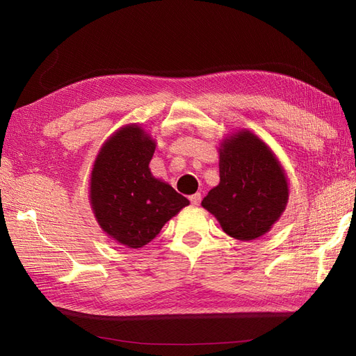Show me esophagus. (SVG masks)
<instances>
[{
	"instance_id": "obj_1",
	"label": "esophagus",
	"mask_w": 356,
	"mask_h": 356,
	"mask_svg": "<svg viewBox=\"0 0 356 356\" xmlns=\"http://www.w3.org/2000/svg\"><path fill=\"white\" fill-rule=\"evenodd\" d=\"M200 200H202V195H200V193H195V195L190 196V202H191V204H195V207H199Z\"/></svg>"
}]
</instances>
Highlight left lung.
Wrapping results in <instances>:
<instances>
[{"mask_svg": "<svg viewBox=\"0 0 356 356\" xmlns=\"http://www.w3.org/2000/svg\"><path fill=\"white\" fill-rule=\"evenodd\" d=\"M218 153L220 184L209 190L202 207L232 238H260L270 232L286 208L285 169L272 148L248 129L225 136Z\"/></svg>", "mask_w": 356, "mask_h": 356, "instance_id": "8db88e82", "label": "left lung"}]
</instances>
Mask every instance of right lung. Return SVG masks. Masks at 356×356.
Here are the masks:
<instances>
[{"mask_svg": "<svg viewBox=\"0 0 356 356\" xmlns=\"http://www.w3.org/2000/svg\"><path fill=\"white\" fill-rule=\"evenodd\" d=\"M156 141L131 123L102 144L93 161L89 200L96 221L110 239L143 248L161 227L190 204L168 182L153 177L149 161Z\"/></svg>", "mask_w": 356, "mask_h": 356, "instance_id": "obj_1", "label": "right lung"}]
</instances>
